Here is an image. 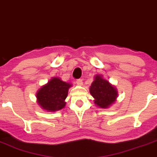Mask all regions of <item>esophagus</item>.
Instances as JSON below:
<instances>
[{"mask_svg":"<svg viewBox=\"0 0 157 157\" xmlns=\"http://www.w3.org/2000/svg\"><path fill=\"white\" fill-rule=\"evenodd\" d=\"M76 83H77V85L82 86L83 85V80H82L81 79H77V80H76Z\"/></svg>","mask_w":157,"mask_h":157,"instance_id":"esophagus-1","label":"esophagus"}]
</instances>
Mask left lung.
<instances>
[{
    "label": "left lung",
    "instance_id": "8db88e82",
    "mask_svg": "<svg viewBox=\"0 0 157 157\" xmlns=\"http://www.w3.org/2000/svg\"><path fill=\"white\" fill-rule=\"evenodd\" d=\"M90 93L93 96L94 103L102 108H108L115 101L117 90L108 80L97 75L90 87Z\"/></svg>",
    "mask_w": 157,
    "mask_h": 157
}]
</instances>
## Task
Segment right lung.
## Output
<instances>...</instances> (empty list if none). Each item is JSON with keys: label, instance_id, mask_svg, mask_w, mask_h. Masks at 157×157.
<instances>
[{"label": "right lung", "instance_id": "right-lung-1", "mask_svg": "<svg viewBox=\"0 0 157 157\" xmlns=\"http://www.w3.org/2000/svg\"><path fill=\"white\" fill-rule=\"evenodd\" d=\"M70 87L71 84L69 83L62 81L58 77H53L38 91V103L46 111L56 112L62 109L66 105L64 101Z\"/></svg>", "mask_w": 157, "mask_h": 157}]
</instances>
